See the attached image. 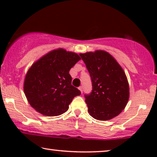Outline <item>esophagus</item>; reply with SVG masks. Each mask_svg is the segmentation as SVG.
<instances>
[{
    "label": "esophagus",
    "instance_id": "1",
    "mask_svg": "<svg viewBox=\"0 0 157 157\" xmlns=\"http://www.w3.org/2000/svg\"><path fill=\"white\" fill-rule=\"evenodd\" d=\"M78 89L80 90V91L81 92V94H82L83 93V87L82 86H79L78 87Z\"/></svg>",
    "mask_w": 157,
    "mask_h": 157
}]
</instances>
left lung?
<instances>
[{
  "label": "left lung",
  "mask_w": 157,
  "mask_h": 157,
  "mask_svg": "<svg viewBox=\"0 0 157 157\" xmlns=\"http://www.w3.org/2000/svg\"><path fill=\"white\" fill-rule=\"evenodd\" d=\"M92 81L91 93L85 95L88 112L95 119L106 121L119 114L129 98L126 74L116 59L105 51L80 53Z\"/></svg>",
  "instance_id": "left-lung-1"
}]
</instances>
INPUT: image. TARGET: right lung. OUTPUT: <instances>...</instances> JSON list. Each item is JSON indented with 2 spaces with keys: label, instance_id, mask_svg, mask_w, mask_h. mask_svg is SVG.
<instances>
[{
  "label": "right lung",
  "instance_id": "obj_1",
  "mask_svg": "<svg viewBox=\"0 0 157 157\" xmlns=\"http://www.w3.org/2000/svg\"><path fill=\"white\" fill-rule=\"evenodd\" d=\"M81 58L63 48L53 50L32 66L25 75L23 90L30 105L38 113L56 117L66 112L81 91L71 85L69 71Z\"/></svg>",
  "mask_w": 157,
  "mask_h": 157
}]
</instances>
